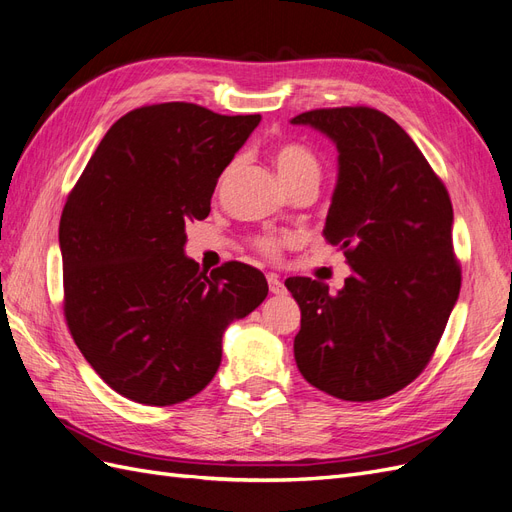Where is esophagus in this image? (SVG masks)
I'll return each instance as SVG.
<instances>
[{
    "instance_id": "obj_1",
    "label": "esophagus",
    "mask_w": 512,
    "mask_h": 512,
    "mask_svg": "<svg viewBox=\"0 0 512 512\" xmlns=\"http://www.w3.org/2000/svg\"><path fill=\"white\" fill-rule=\"evenodd\" d=\"M267 282H269V290H271L273 294H284L286 288H284L280 277H277L275 273H269V275H267Z\"/></svg>"
}]
</instances>
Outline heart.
<instances>
[{
	"label": "heart",
	"mask_w": 512,
	"mask_h": 512,
	"mask_svg": "<svg viewBox=\"0 0 512 512\" xmlns=\"http://www.w3.org/2000/svg\"><path fill=\"white\" fill-rule=\"evenodd\" d=\"M273 162L277 173H280V179L284 181L286 188H292V185H299L305 181H320V162L314 156L312 151L299 143H280L273 147ZM226 177V175H224ZM282 239L271 237V235H262L254 239V247L269 258H275L282 250Z\"/></svg>",
	"instance_id": "1"
}]
</instances>
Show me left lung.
Here are the masks:
<instances>
[{
	"label": "left lung",
	"instance_id": "obj_1",
	"mask_svg": "<svg viewBox=\"0 0 512 512\" xmlns=\"http://www.w3.org/2000/svg\"><path fill=\"white\" fill-rule=\"evenodd\" d=\"M292 123L337 145L324 239L354 271L339 292L288 277L301 307L294 361L337 399L389 397L421 376L459 297L451 196L404 128L376 108H314Z\"/></svg>",
	"mask_w": 512,
	"mask_h": 512
}]
</instances>
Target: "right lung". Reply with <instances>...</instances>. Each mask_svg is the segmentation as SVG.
Here are the masks:
<instances>
[{"instance_id": "right-lung-1", "label": "right lung", "mask_w": 512, "mask_h": 512, "mask_svg": "<svg viewBox=\"0 0 512 512\" xmlns=\"http://www.w3.org/2000/svg\"><path fill=\"white\" fill-rule=\"evenodd\" d=\"M260 115L192 102L147 104L117 119L59 220L64 316L87 363L119 395L173 406L222 363V335L267 299L258 269L211 273L183 256L185 224L205 220L222 170Z\"/></svg>"}]
</instances>
